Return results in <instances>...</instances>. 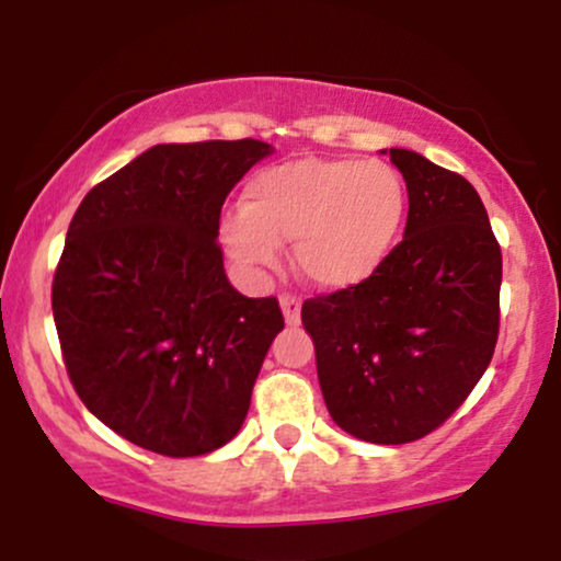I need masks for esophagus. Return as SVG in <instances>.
Segmentation results:
<instances>
[{
  "instance_id": "1",
  "label": "esophagus",
  "mask_w": 561,
  "mask_h": 561,
  "mask_svg": "<svg viewBox=\"0 0 561 561\" xmlns=\"http://www.w3.org/2000/svg\"><path fill=\"white\" fill-rule=\"evenodd\" d=\"M279 306H282V313H285V321L289 327H298L300 324V298H295V295H282L279 298Z\"/></svg>"
}]
</instances>
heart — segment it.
Masks as SVG:
<instances>
[{
    "mask_svg": "<svg viewBox=\"0 0 561 561\" xmlns=\"http://www.w3.org/2000/svg\"><path fill=\"white\" fill-rule=\"evenodd\" d=\"M405 192L382 160H293L255 173L244 208L224 224L237 261L274 266L295 242V266L321 289L356 287L377 274L403 221Z\"/></svg>",
    "mask_w": 561,
    "mask_h": 561,
    "instance_id": "1",
    "label": "heart"
}]
</instances>
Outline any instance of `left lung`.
Wrapping results in <instances>:
<instances>
[{
  "mask_svg": "<svg viewBox=\"0 0 561 561\" xmlns=\"http://www.w3.org/2000/svg\"><path fill=\"white\" fill-rule=\"evenodd\" d=\"M409 190L403 240L375 276L302 302L337 427L379 446L420 440L467 401L499 340L501 248L459 173L390 150Z\"/></svg>",
  "mask_w": 561,
  "mask_h": 561,
  "instance_id": "1",
  "label": "left lung"
}]
</instances>
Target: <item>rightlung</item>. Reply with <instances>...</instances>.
<instances>
[{"label": "right lung", "instance_id": "obj_1", "mask_svg": "<svg viewBox=\"0 0 561 561\" xmlns=\"http://www.w3.org/2000/svg\"><path fill=\"white\" fill-rule=\"evenodd\" d=\"M272 156L259 139L156 145L89 190L53 282L62 362L102 424L163 456H203L240 433L276 298L229 285L221 205Z\"/></svg>", "mask_w": 561, "mask_h": 561}]
</instances>
